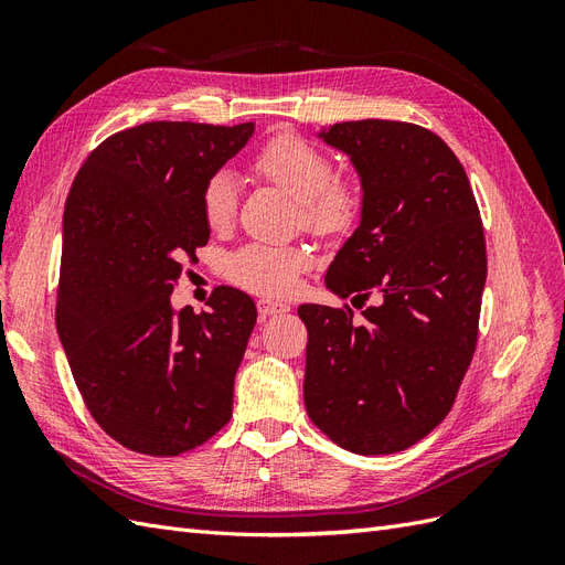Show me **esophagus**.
<instances>
[{"instance_id": "esophagus-1", "label": "esophagus", "mask_w": 565, "mask_h": 565, "mask_svg": "<svg viewBox=\"0 0 565 565\" xmlns=\"http://www.w3.org/2000/svg\"><path fill=\"white\" fill-rule=\"evenodd\" d=\"M256 311H259V318H268V316H282L289 311V306L276 299H259L256 301Z\"/></svg>"}]
</instances>
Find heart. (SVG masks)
<instances>
[{"mask_svg": "<svg viewBox=\"0 0 565 565\" xmlns=\"http://www.w3.org/2000/svg\"><path fill=\"white\" fill-rule=\"evenodd\" d=\"M262 179L297 202L301 226L320 237L351 231L361 200L344 181L334 179V164L309 141L292 134L276 136L252 160ZM237 210L233 174L214 172L202 188V218L212 231H226ZM311 264L309 249L299 245H245L228 262V276L241 287L262 295H287L299 273Z\"/></svg>", "mask_w": 565, "mask_h": 565, "instance_id": "b5f03b06", "label": "heart"}]
</instances>
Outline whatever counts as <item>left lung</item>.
<instances>
[{"label": "left lung", "mask_w": 565, "mask_h": 565, "mask_svg": "<svg viewBox=\"0 0 565 565\" xmlns=\"http://www.w3.org/2000/svg\"><path fill=\"white\" fill-rule=\"evenodd\" d=\"M361 177V224L324 285L349 306L301 303L306 413L337 446L391 455L446 419L478 339L486 237L465 167L434 131L393 119L320 129Z\"/></svg>", "instance_id": "8db88e82"}]
</instances>
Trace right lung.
Here are the masks:
<instances>
[{
	"label": "right lung",
	"mask_w": 565,
	"mask_h": 565,
	"mask_svg": "<svg viewBox=\"0 0 565 565\" xmlns=\"http://www.w3.org/2000/svg\"><path fill=\"white\" fill-rule=\"evenodd\" d=\"M254 134L146 122L84 160L63 212L56 328L92 417L119 446L177 457L224 429L254 301L216 287L174 311L183 259L210 241L202 188Z\"/></svg>",
	"instance_id": "add662e5"
}]
</instances>
